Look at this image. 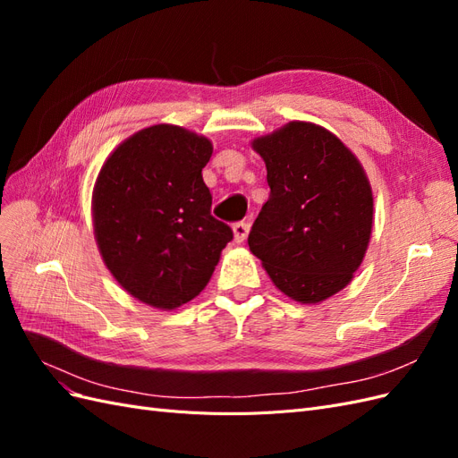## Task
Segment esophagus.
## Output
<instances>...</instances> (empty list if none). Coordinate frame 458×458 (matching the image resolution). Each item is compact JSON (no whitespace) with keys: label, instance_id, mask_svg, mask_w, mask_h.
<instances>
[{"label":"esophagus","instance_id":"obj_1","mask_svg":"<svg viewBox=\"0 0 458 458\" xmlns=\"http://www.w3.org/2000/svg\"><path fill=\"white\" fill-rule=\"evenodd\" d=\"M248 231H250V224L248 221H237L233 225V233H234V241L237 242H244L248 237Z\"/></svg>","mask_w":458,"mask_h":458}]
</instances>
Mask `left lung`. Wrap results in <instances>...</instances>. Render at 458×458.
Wrapping results in <instances>:
<instances>
[{
    "mask_svg": "<svg viewBox=\"0 0 458 458\" xmlns=\"http://www.w3.org/2000/svg\"><path fill=\"white\" fill-rule=\"evenodd\" d=\"M266 162L269 200L248 246L275 286L301 303L336 294L361 266L372 231V191L336 135L308 122L254 141Z\"/></svg>",
    "mask_w": 458,
    "mask_h": 458,
    "instance_id": "left-lung-1",
    "label": "left lung"
}]
</instances>
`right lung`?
<instances>
[{
	"label": "right lung",
	"mask_w": 458,
	"mask_h": 458,
	"mask_svg": "<svg viewBox=\"0 0 458 458\" xmlns=\"http://www.w3.org/2000/svg\"><path fill=\"white\" fill-rule=\"evenodd\" d=\"M212 143L183 128L152 126L123 141L93 191L95 239L131 296L175 310L199 296L233 241L212 216L202 168Z\"/></svg>",
	"instance_id": "right-lung-1"
}]
</instances>
